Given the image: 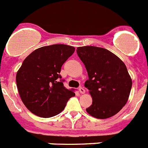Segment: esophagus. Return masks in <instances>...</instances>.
Segmentation results:
<instances>
[{
    "label": "esophagus",
    "instance_id": "34e87169",
    "mask_svg": "<svg viewBox=\"0 0 148 148\" xmlns=\"http://www.w3.org/2000/svg\"><path fill=\"white\" fill-rule=\"evenodd\" d=\"M79 93H82V94L85 93V89H84L83 88H82V87H79Z\"/></svg>",
    "mask_w": 148,
    "mask_h": 148
}]
</instances>
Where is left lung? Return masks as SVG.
I'll use <instances>...</instances> for the list:
<instances>
[{
  "label": "left lung",
  "instance_id": "8db88e82",
  "mask_svg": "<svg viewBox=\"0 0 148 148\" xmlns=\"http://www.w3.org/2000/svg\"><path fill=\"white\" fill-rule=\"evenodd\" d=\"M77 53L88 72L85 87L93 99L87 112L99 119L112 117L125 105L132 89L125 63L110 51L98 47H77Z\"/></svg>",
  "mask_w": 148,
  "mask_h": 148
}]
</instances>
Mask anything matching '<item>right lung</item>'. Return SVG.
<instances>
[{
  "label": "right lung",
  "instance_id": "obj_1",
  "mask_svg": "<svg viewBox=\"0 0 148 148\" xmlns=\"http://www.w3.org/2000/svg\"><path fill=\"white\" fill-rule=\"evenodd\" d=\"M74 47L53 45L40 47L23 61L16 76L19 94L27 110L41 118H51L64 110L74 90L63 85L60 75Z\"/></svg>",
  "mask_w": 148,
  "mask_h": 148
}]
</instances>
